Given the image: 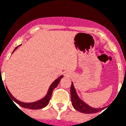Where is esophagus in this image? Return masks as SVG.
Masks as SVG:
<instances>
[{
    "instance_id": "34e87169",
    "label": "esophagus",
    "mask_w": 126,
    "mask_h": 126,
    "mask_svg": "<svg viewBox=\"0 0 126 126\" xmlns=\"http://www.w3.org/2000/svg\"><path fill=\"white\" fill-rule=\"evenodd\" d=\"M64 76H65V77H69L71 75V73L69 72V71H67L64 72Z\"/></svg>"
}]
</instances>
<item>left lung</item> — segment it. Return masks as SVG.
Returning <instances> with one entry per match:
<instances>
[{
  "instance_id": "left-lung-1",
  "label": "left lung",
  "mask_w": 126,
  "mask_h": 126,
  "mask_svg": "<svg viewBox=\"0 0 126 126\" xmlns=\"http://www.w3.org/2000/svg\"><path fill=\"white\" fill-rule=\"evenodd\" d=\"M71 102H72V106L76 110L82 113H86V114H90V113H95L100 111L102 110L103 108H94L93 107L90 106L88 104H86L85 102H84L81 99L78 95L77 92L76 91V89L75 88L74 84L71 82Z\"/></svg>"
}]
</instances>
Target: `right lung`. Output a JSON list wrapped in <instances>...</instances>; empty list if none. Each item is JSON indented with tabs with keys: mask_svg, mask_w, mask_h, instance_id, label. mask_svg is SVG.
Masks as SVG:
<instances>
[{
	"mask_svg": "<svg viewBox=\"0 0 126 126\" xmlns=\"http://www.w3.org/2000/svg\"><path fill=\"white\" fill-rule=\"evenodd\" d=\"M20 46H21V44L18 46L17 47H16L14 49V50H13L12 53H14L15 51L16 50V49L18 48V47ZM63 77H64V76L61 75V77H59V78H57V79L54 80V82H52V84H51L50 86H49V88L48 91L47 92L46 94L44 96L43 98H41V99L40 100H38L37 101L33 102H24L20 101V100H17L16 98H15L14 96L11 94V93L9 92V91L8 90L7 87H6V89H7V91L8 92V94L10 95L11 98L13 99V101H14L15 102H16L17 104H18L21 107H22V108H28V109H30V110H40V109H42V108H45L46 106H47V104H49V100H50L51 99V94L52 93H53V89L58 86V84L60 82L61 79H62Z\"/></svg>",
	"mask_w": 126,
	"mask_h": 126,
	"instance_id": "right-lung-1",
	"label": "right lung"
}]
</instances>
